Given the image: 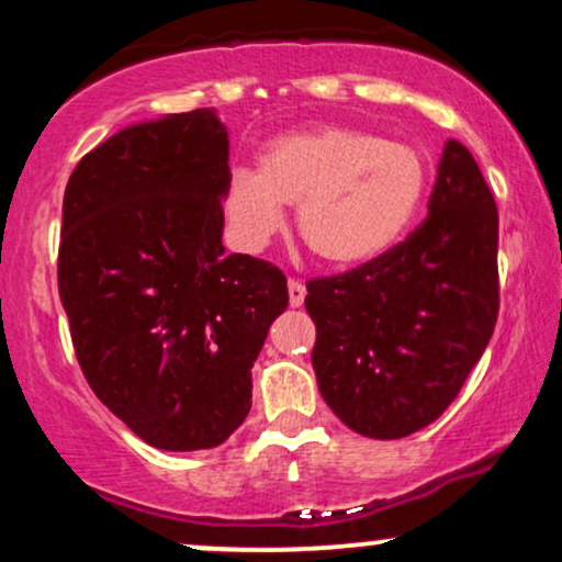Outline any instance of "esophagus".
<instances>
[{
	"mask_svg": "<svg viewBox=\"0 0 562 562\" xmlns=\"http://www.w3.org/2000/svg\"><path fill=\"white\" fill-rule=\"evenodd\" d=\"M288 295H290V306L299 308L303 299H306V285L301 280H290L288 282Z\"/></svg>",
	"mask_w": 562,
	"mask_h": 562,
	"instance_id": "1",
	"label": "esophagus"
}]
</instances>
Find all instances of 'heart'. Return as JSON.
Returning <instances> with one entry per match:
<instances>
[{"mask_svg": "<svg viewBox=\"0 0 562 562\" xmlns=\"http://www.w3.org/2000/svg\"><path fill=\"white\" fill-rule=\"evenodd\" d=\"M428 164L415 147L351 126H317L274 137L259 169L229 173L224 214L232 240L261 250L295 205L299 237L327 267L375 261L415 222Z\"/></svg>", "mask_w": 562, "mask_h": 562, "instance_id": "heart-1", "label": "heart"}]
</instances>
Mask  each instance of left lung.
<instances>
[{"instance_id":"8db88e82","label":"left lung","mask_w":562,"mask_h":562,"mask_svg":"<svg viewBox=\"0 0 562 562\" xmlns=\"http://www.w3.org/2000/svg\"><path fill=\"white\" fill-rule=\"evenodd\" d=\"M496 243L492 190L449 139L420 227L375 261L306 282L319 393L348 428L404 438L454 402L499 314Z\"/></svg>"}]
</instances>
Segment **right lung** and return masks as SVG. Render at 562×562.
<instances>
[{
    "instance_id": "1",
    "label": "right lung",
    "mask_w": 562,
    "mask_h": 562,
    "mask_svg": "<svg viewBox=\"0 0 562 562\" xmlns=\"http://www.w3.org/2000/svg\"><path fill=\"white\" fill-rule=\"evenodd\" d=\"M227 126L214 111L121 128L70 173L57 288L102 404L150 447L224 443L250 412V367L285 312L269 261L224 254Z\"/></svg>"
}]
</instances>
